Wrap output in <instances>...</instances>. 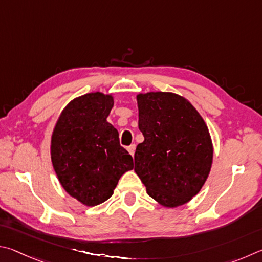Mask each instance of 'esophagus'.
I'll use <instances>...</instances> for the list:
<instances>
[{
	"mask_svg": "<svg viewBox=\"0 0 262 262\" xmlns=\"http://www.w3.org/2000/svg\"><path fill=\"white\" fill-rule=\"evenodd\" d=\"M127 150H128V153H130L132 157H134L135 155V152H136V145L135 144H132V145H130L127 147Z\"/></svg>",
	"mask_w": 262,
	"mask_h": 262,
	"instance_id": "obj_1",
	"label": "esophagus"
}]
</instances>
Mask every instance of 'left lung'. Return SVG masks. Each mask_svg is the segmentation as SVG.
Listing matches in <instances>:
<instances>
[{
  "label": "left lung",
  "mask_w": 262,
  "mask_h": 262,
  "mask_svg": "<svg viewBox=\"0 0 262 262\" xmlns=\"http://www.w3.org/2000/svg\"><path fill=\"white\" fill-rule=\"evenodd\" d=\"M139 130L135 171L149 196L164 207L182 206L199 193L213 162L208 127L196 109L170 92L137 95Z\"/></svg>",
  "instance_id": "obj_1"
}]
</instances>
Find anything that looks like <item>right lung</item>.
<instances>
[{
	"label": "right lung",
	"instance_id": "right-lung-1",
	"mask_svg": "<svg viewBox=\"0 0 262 262\" xmlns=\"http://www.w3.org/2000/svg\"><path fill=\"white\" fill-rule=\"evenodd\" d=\"M112 94L87 93L69 102L54 127L50 155L63 189L85 206L113 195L119 178L134 169V159L119 145L107 122Z\"/></svg>",
	"mask_w": 262,
	"mask_h": 262
}]
</instances>
